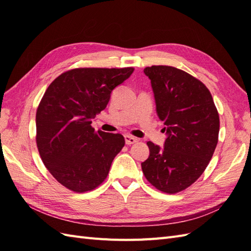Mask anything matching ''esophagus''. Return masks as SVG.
Listing matches in <instances>:
<instances>
[{
    "mask_svg": "<svg viewBox=\"0 0 251 251\" xmlns=\"http://www.w3.org/2000/svg\"><path fill=\"white\" fill-rule=\"evenodd\" d=\"M125 140H126V143L127 144V146H131V144L137 142L138 139L133 137V136H130V135H126L125 136Z\"/></svg>",
    "mask_w": 251,
    "mask_h": 251,
    "instance_id": "obj_1",
    "label": "esophagus"
}]
</instances>
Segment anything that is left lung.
I'll return each mask as SVG.
<instances>
[{
  "instance_id": "obj_1",
  "label": "left lung",
  "mask_w": 251,
  "mask_h": 251,
  "mask_svg": "<svg viewBox=\"0 0 251 251\" xmlns=\"http://www.w3.org/2000/svg\"><path fill=\"white\" fill-rule=\"evenodd\" d=\"M151 79L156 112L164 123V147L147 144L141 163L150 183L166 194L191 186L206 169L218 143L220 119L209 90L191 74L170 66L143 70Z\"/></svg>"
}]
</instances>
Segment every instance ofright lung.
<instances>
[{
    "label": "right lung",
    "instance_id": "add662e5",
    "mask_svg": "<svg viewBox=\"0 0 251 251\" xmlns=\"http://www.w3.org/2000/svg\"><path fill=\"white\" fill-rule=\"evenodd\" d=\"M133 68H79L60 74L36 111V144L45 166L60 184L92 191L107 178L125 146L120 134L95 131L92 120L105 109L112 91Z\"/></svg>",
    "mask_w": 251,
    "mask_h": 251
}]
</instances>
